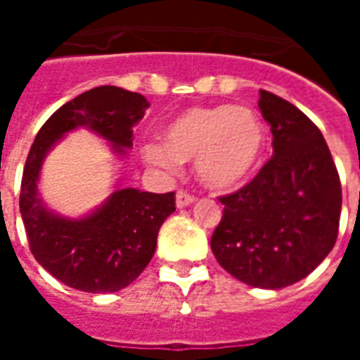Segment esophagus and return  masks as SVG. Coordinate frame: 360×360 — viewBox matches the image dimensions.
<instances>
[{
	"mask_svg": "<svg viewBox=\"0 0 360 360\" xmlns=\"http://www.w3.org/2000/svg\"><path fill=\"white\" fill-rule=\"evenodd\" d=\"M196 202V198L194 194L186 191H177V196H175V203H177V207H186V205H191V203Z\"/></svg>",
	"mask_w": 360,
	"mask_h": 360,
	"instance_id": "esophagus-1",
	"label": "esophagus"
}]
</instances>
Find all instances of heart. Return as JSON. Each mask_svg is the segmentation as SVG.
I'll return each mask as SVG.
<instances>
[{"label": "heart", "mask_w": 360, "mask_h": 360, "mask_svg": "<svg viewBox=\"0 0 360 360\" xmlns=\"http://www.w3.org/2000/svg\"><path fill=\"white\" fill-rule=\"evenodd\" d=\"M265 124L248 106H205L185 110L172 120L162 140L141 146L147 164L177 174L183 160H196V174L213 191L245 183L265 149Z\"/></svg>", "instance_id": "heart-1"}]
</instances>
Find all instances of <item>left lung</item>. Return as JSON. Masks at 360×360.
<instances>
[{
  "mask_svg": "<svg viewBox=\"0 0 360 360\" xmlns=\"http://www.w3.org/2000/svg\"><path fill=\"white\" fill-rule=\"evenodd\" d=\"M273 157L254 179L219 198L217 262L254 288L280 290L312 273L338 237L342 186L323 134L301 110L259 89Z\"/></svg>",
  "mask_w": 360,
  "mask_h": 360,
  "instance_id": "obj_1",
  "label": "left lung"
}]
</instances>
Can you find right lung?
Segmentation results:
<instances>
[{"label": "right lung", "instance_id": "obj_1", "mask_svg": "<svg viewBox=\"0 0 360 360\" xmlns=\"http://www.w3.org/2000/svg\"><path fill=\"white\" fill-rule=\"evenodd\" d=\"M149 108L140 93L101 86L56 110L30 149L20 188V213L35 259L69 288L114 293L134 282L151 262L158 230L175 211V192L153 194L120 188L91 214L67 219L39 196V175L48 151L67 132L86 127L112 143L117 155L132 147V127Z\"/></svg>", "mask_w": 360, "mask_h": 360}]
</instances>
